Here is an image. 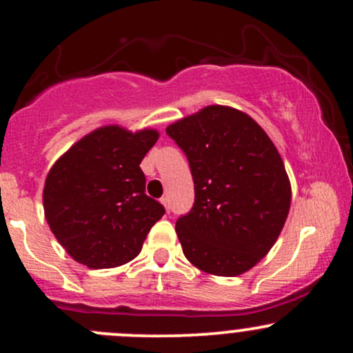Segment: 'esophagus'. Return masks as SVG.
Returning a JSON list of instances; mask_svg holds the SVG:
<instances>
[{"instance_id":"esophagus-1","label":"esophagus","mask_w":353,"mask_h":353,"mask_svg":"<svg viewBox=\"0 0 353 353\" xmlns=\"http://www.w3.org/2000/svg\"><path fill=\"white\" fill-rule=\"evenodd\" d=\"M161 202H163V205L165 208V210H168V212H169V209H171V201H169V197L164 196L163 199H161Z\"/></svg>"}]
</instances>
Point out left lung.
I'll use <instances>...</instances> for the list:
<instances>
[{"instance_id": "obj_1", "label": "left lung", "mask_w": 353, "mask_h": 353, "mask_svg": "<svg viewBox=\"0 0 353 353\" xmlns=\"http://www.w3.org/2000/svg\"><path fill=\"white\" fill-rule=\"evenodd\" d=\"M165 132L188 156L194 205L177 219L188 261L236 277L272 249L290 209V181L270 137L250 116L208 106Z\"/></svg>"}]
</instances>
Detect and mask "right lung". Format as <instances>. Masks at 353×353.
<instances>
[{
	"mask_svg": "<svg viewBox=\"0 0 353 353\" xmlns=\"http://www.w3.org/2000/svg\"><path fill=\"white\" fill-rule=\"evenodd\" d=\"M154 129L103 125L52 164L43 190L44 217L66 252L89 269H111L139 255L164 216L145 196L139 164L156 144Z\"/></svg>",
	"mask_w": 353,
	"mask_h": 353,
	"instance_id": "add662e5",
	"label": "right lung"
}]
</instances>
